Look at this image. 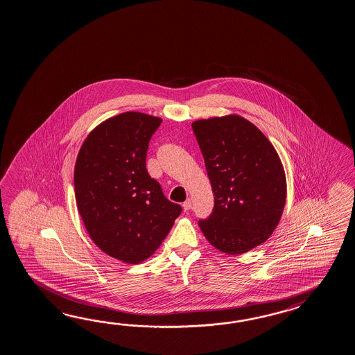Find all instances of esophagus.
<instances>
[{"label":"esophagus","instance_id":"34e87169","mask_svg":"<svg viewBox=\"0 0 355 355\" xmlns=\"http://www.w3.org/2000/svg\"><path fill=\"white\" fill-rule=\"evenodd\" d=\"M182 208H184V211H189L190 208H191V199H187L182 203Z\"/></svg>","mask_w":355,"mask_h":355}]
</instances>
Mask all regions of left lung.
<instances>
[{"label": "left lung", "instance_id": "8db88e82", "mask_svg": "<svg viewBox=\"0 0 355 355\" xmlns=\"http://www.w3.org/2000/svg\"><path fill=\"white\" fill-rule=\"evenodd\" d=\"M214 196L212 214L198 225L227 254H241L270 238L286 200L280 157L256 125L238 115L191 124Z\"/></svg>", "mask_w": 355, "mask_h": 355}]
</instances>
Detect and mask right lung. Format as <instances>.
<instances>
[{"instance_id":"right-lung-1","label":"right lung","mask_w":355,"mask_h":355,"mask_svg":"<svg viewBox=\"0 0 355 355\" xmlns=\"http://www.w3.org/2000/svg\"><path fill=\"white\" fill-rule=\"evenodd\" d=\"M161 123L141 112L111 117L87 137L75 162V198L85 229L101 250L126 263L152 256L182 211L146 167Z\"/></svg>"}]
</instances>
